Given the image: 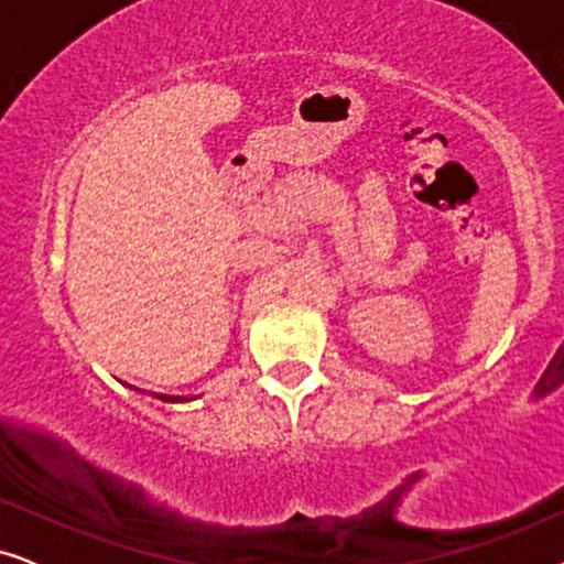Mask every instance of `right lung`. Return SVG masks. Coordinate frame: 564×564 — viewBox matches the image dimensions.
<instances>
[{"label": "right lung", "mask_w": 564, "mask_h": 564, "mask_svg": "<svg viewBox=\"0 0 564 564\" xmlns=\"http://www.w3.org/2000/svg\"><path fill=\"white\" fill-rule=\"evenodd\" d=\"M156 398H161V400H166V403H176V400H187V398H180V395H161V392H159V395Z\"/></svg>", "instance_id": "add662e5"}]
</instances>
